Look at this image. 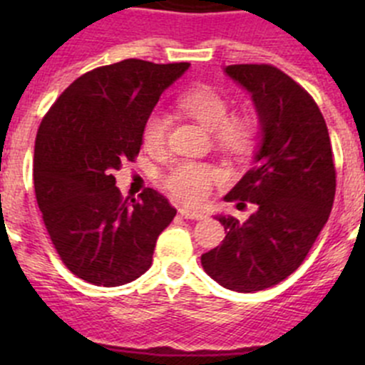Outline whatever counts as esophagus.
I'll list each match as a JSON object with an SVG mask.
<instances>
[{
  "mask_svg": "<svg viewBox=\"0 0 365 365\" xmlns=\"http://www.w3.org/2000/svg\"><path fill=\"white\" fill-rule=\"evenodd\" d=\"M180 215L185 217V219H194V220L205 219L203 212H196V210H190V208H180Z\"/></svg>",
  "mask_w": 365,
  "mask_h": 365,
  "instance_id": "esophagus-1",
  "label": "esophagus"
}]
</instances>
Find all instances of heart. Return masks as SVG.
Instances as JSON below:
<instances>
[{"label":"heart","instance_id":"heart-1","mask_svg":"<svg viewBox=\"0 0 365 365\" xmlns=\"http://www.w3.org/2000/svg\"><path fill=\"white\" fill-rule=\"evenodd\" d=\"M180 111L189 114L210 130L215 139L238 157L251 153L256 135V125L251 116L235 114L230 116V102L224 95L210 86H194L176 97ZM171 118L164 111H153L143 125V143L150 152H159L165 145ZM220 178L215 168L200 162H180L165 175L164 185L175 200L182 203L197 205L206 200L212 182Z\"/></svg>","mask_w":365,"mask_h":365}]
</instances>
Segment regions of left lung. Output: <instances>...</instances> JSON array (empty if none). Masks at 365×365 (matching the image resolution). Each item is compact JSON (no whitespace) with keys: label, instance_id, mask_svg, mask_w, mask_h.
Returning a JSON list of instances; mask_svg holds the SVG:
<instances>
[{"label":"left lung","instance_id":"1","mask_svg":"<svg viewBox=\"0 0 365 365\" xmlns=\"http://www.w3.org/2000/svg\"><path fill=\"white\" fill-rule=\"evenodd\" d=\"M224 72L251 95L261 135L252 168L224 200L257 210L245 222L217 215L226 238L201 264L224 288L251 293L279 284L305 259L329 220L336 168L323 114L300 84L272 65Z\"/></svg>","mask_w":365,"mask_h":365}]
</instances>
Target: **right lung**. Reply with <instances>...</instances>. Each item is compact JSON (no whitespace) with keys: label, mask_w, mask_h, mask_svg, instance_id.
I'll list each match as a JSON object with an SVG mask.
<instances>
[{"label":"right lung","mask_w":365,"mask_h":365,"mask_svg":"<svg viewBox=\"0 0 365 365\" xmlns=\"http://www.w3.org/2000/svg\"><path fill=\"white\" fill-rule=\"evenodd\" d=\"M189 67L143 60L98 67L73 81L40 123L36 203L61 261L83 281L113 288L152 267L176 210L153 189L141 201L123 200L113 171L135 159L146 118Z\"/></svg>","instance_id":"obj_1"}]
</instances>
